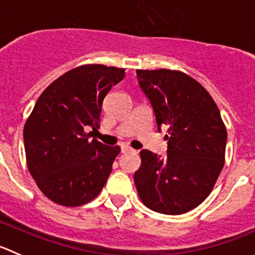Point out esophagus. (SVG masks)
Listing matches in <instances>:
<instances>
[{"instance_id":"1","label":"esophagus","mask_w":255,"mask_h":255,"mask_svg":"<svg viewBox=\"0 0 255 255\" xmlns=\"http://www.w3.org/2000/svg\"><path fill=\"white\" fill-rule=\"evenodd\" d=\"M121 151H122V153H126V152L133 151V149L130 148V147H128V146H126V144H123V146L121 147Z\"/></svg>"}]
</instances>
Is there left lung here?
<instances>
[{
    "instance_id": "obj_1",
    "label": "left lung",
    "mask_w": 255,
    "mask_h": 255,
    "mask_svg": "<svg viewBox=\"0 0 255 255\" xmlns=\"http://www.w3.org/2000/svg\"><path fill=\"white\" fill-rule=\"evenodd\" d=\"M157 123L167 128V157L141 151L134 184L142 203L166 215H180L209 196L225 161L227 128L211 95L185 73L137 70Z\"/></svg>"
}]
</instances>
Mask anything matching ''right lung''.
<instances>
[{"label": "right lung", "mask_w": 255, "mask_h": 255, "mask_svg": "<svg viewBox=\"0 0 255 255\" xmlns=\"http://www.w3.org/2000/svg\"><path fill=\"white\" fill-rule=\"evenodd\" d=\"M125 69L83 65L42 92L23 128L26 162L42 194L63 206H80L98 196L120 146L90 141L98 129L103 101Z\"/></svg>", "instance_id": "1"}]
</instances>
